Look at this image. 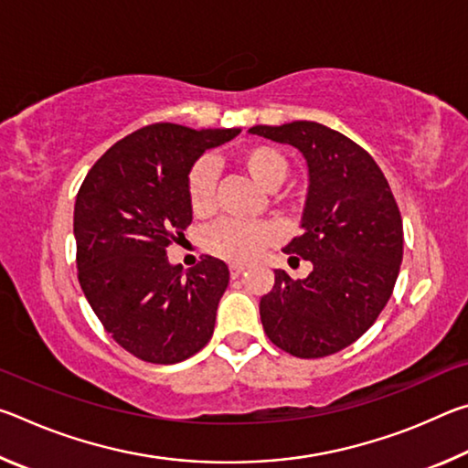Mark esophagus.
Listing matches in <instances>:
<instances>
[{"label": "esophagus", "mask_w": 468, "mask_h": 468, "mask_svg": "<svg viewBox=\"0 0 468 468\" xmlns=\"http://www.w3.org/2000/svg\"><path fill=\"white\" fill-rule=\"evenodd\" d=\"M243 271H245V264H239V262L229 264V274H231L233 279H237V276H239Z\"/></svg>", "instance_id": "esophagus-1"}]
</instances>
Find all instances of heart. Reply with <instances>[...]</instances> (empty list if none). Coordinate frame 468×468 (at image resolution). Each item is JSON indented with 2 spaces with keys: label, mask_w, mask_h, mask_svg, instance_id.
I'll use <instances>...</instances> for the list:
<instances>
[{
  "label": "heart",
  "mask_w": 468,
  "mask_h": 468,
  "mask_svg": "<svg viewBox=\"0 0 468 468\" xmlns=\"http://www.w3.org/2000/svg\"><path fill=\"white\" fill-rule=\"evenodd\" d=\"M235 163L248 176L266 189H272L287 176V158L281 150L268 144H250L235 153ZM217 171L208 158L197 161L187 173L186 194L187 204L196 217L208 215L215 206ZM281 237V227L274 220H256V223H239V220H220L204 235V248L212 256L231 262H248L262 251L266 245Z\"/></svg>",
  "instance_id": "1"
}]
</instances>
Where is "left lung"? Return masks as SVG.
<instances>
[{
	"mask_svg": "<svg viewBox=\"0 0 468 468\" xmlns=\"http://www.w3.org/2000/svg\"><path fill=\"white\" fill-rule=\"evenodd\" d=\"M301 150L310 167L303 235L284 253L314 271L292 281L274 271L260 299L266 336L301 359L328 357L374 326L402 262V218L374 158L345 133L315 122L250 130Z\"/></svg>",
	"mask_w": 468,
	"mask_h": 468,
	"instance_id": "1",
	"label": "left lung"
}]
</instances>
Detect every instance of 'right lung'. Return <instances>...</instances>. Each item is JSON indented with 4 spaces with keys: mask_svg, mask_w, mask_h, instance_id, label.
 I'll use <instances>...</instances> for the list:
<instances>
[{
    "mask_svg": "<svg viewBox=\"0 0 468 468\" xmlns=\"http://www.w3.org/2000/svg\"><path fill=\"white\" fill-rule=\"evenodd\" d=\"M239 132L146 125L115 142L78 189V281L102 328L133 357L171 366L215 332L227 264L202 256L184 272L169 264L167 248L192 223L186 179L196 158Z\"/></svg>",
    "mask_w": 468,
    "mask_h": 468,
    "instance_id": "add662e5",
    "label": "right lung"
}]
</instances>
